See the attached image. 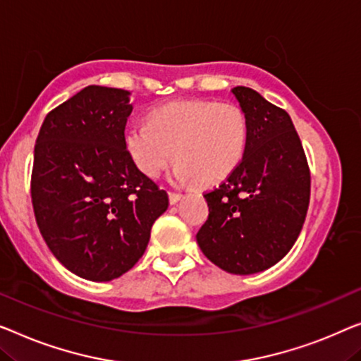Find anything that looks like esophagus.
<instances>
[{
	"instance_id": "obj_1",
	"label": "esophagus",
	"mask_w": 361,
	"mask_h": 361,
	"mask_svg": "<svg viewBox=\"0 0 361 361\" xmlns=\"http://www.w3.org/2000/svg\"><path fill=\"white\" fill-rule=\"evenodd\" d=\"M169 197H170V204H176V202L183 197V195H180V192H170Z\"/></svg>"
}]
</instances>
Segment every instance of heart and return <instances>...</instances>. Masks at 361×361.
Segmentation results:
<instances>
[{
    "mask_svg": "<svg viewBox=\"0 0 361 361\" xmlns=\"http://www.w3.org/2000/svg\"><path fill=\"white\" fill-rule=\"evenodd\" d=\"M247 116L237 104L183 99L150 114L149 123L130 124L126 147L142 173L157 178L173 159V180L211 186L227 178L243 159Z\"/></svg>",
    "mask_w": 361,
    "mask_h": 361,
    "instance_id": "obj_1",
    "label": "heart"
}]
</instances>
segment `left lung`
<instances>
[{
  "label": "left lung",
  "mask_w": 361,
  "mask_h": 361,
  "mask_svg": "<svg viewBox=\"0 0 361 361\" xmlns=\"http://www.w3.org/2000/svg\"><path fill=\"white\" fill-rule=\"evenodd\" d=\"M231 91L247 116V149L227 180L204 195L209 217L196 240L224 271L252 275L291 250L306 219L311 173L286 111L247 86Z\"/></svg>",
  "instance_id": "1"
}]
</instances>
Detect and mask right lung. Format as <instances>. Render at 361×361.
<instances>
[{
    "label": "right lung",
    "instance_id": "1",
    "mask_svg": "<svg viewBox=\"0 0 361 361\" xmlns=\"http://www.w3.org/2000/svg\"><path fill=\"white\" fill-rule=\"evenodd\" d=\"M130 93L86 86L50 111L34 147L30 195L45 243L90 281H111L144 255L169 195L126 147Z\"/></svg>",
    "mask_w": 361,
    "mask_h": 361
}]
</instances>
